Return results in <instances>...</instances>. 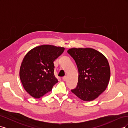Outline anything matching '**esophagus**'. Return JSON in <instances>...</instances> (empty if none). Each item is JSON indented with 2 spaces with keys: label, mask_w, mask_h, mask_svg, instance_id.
Returning <instances> with one entry per match:
<instances>
[{
  "label": "esophagus",
  "mask_w": 128,
  "mask_h": 128,
  "mask_svg": "<svg viewBox=\"0 0 128 128\" xmlns=\"http://www.w3.org/2000/svg\"><path fill=\"white\" fill-rule=\"evenodd\" d=\"M62 80L64 81H66L67 80V77L66 76H64L62 77Z\"/></svg>",
  "instance_id": "1"
}]
</instances>
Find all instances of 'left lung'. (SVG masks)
Returning a JSON list of instances; mask_svg holds the SVG:
<instances>
[{"instance_id": "1", "label": "left lung", "mask_w": 128, "mask_h": 128, "mask_svg": "<svg viewBox=\"0 0 128 128\" xmlns=\"http://www.w3.org/2000/svg\"><path fill=\"white\" fill-rule=\"evenodd\" d=\"M67 52L75 61L78 70L77 86L72 92L85 102L98 98L105 91L110 80L107 58L92 48H72Z\"/></svg>"}]
</instances>
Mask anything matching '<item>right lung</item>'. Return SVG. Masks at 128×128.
<instances>
[{
  "label": "right lung",
  "instance_id": "right-lung-1",
  "mask_svg": "<svg viewBox=\"0 0 128 128\" xmlns=\"http://www.w3.org/2000/svg\"><path fill=\"white\" fill-rule=\"evenodd\" d=\"M64 48L51 45L36 46L24 56L20 68V78L24 90L39 99L52 90L58 82L54 75L53 61Z\"/></svg>",
  "mask_w": 128,
  "mask_h": 128
}]
</instances>
